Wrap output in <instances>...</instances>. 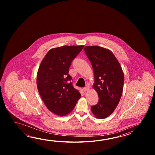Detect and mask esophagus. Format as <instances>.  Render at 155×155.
<instances>
[{
    "label": "esophagus",
    "mask_w": 155,
    "mask_h": 155,
    "mask_svg": "<svg viewBox=\"0 0 155 155\" xmlns=\"http://www.w3.org/2000/svg\"><path fill=\"white\" fill-rule=\"evenodd\" d=\"M89 89H90V87H89V85H86L85 87L84 88V91H88L89 90Z\"/></svg>",
    "instance_id": "esophagus-1"
}]
</instances>
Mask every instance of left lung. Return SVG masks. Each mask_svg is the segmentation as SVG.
<instances>
[{
    "mask_svg": "<svg viewBox=\"0 0 155 155\" xmlns=\"http://www.w3.org/2000/svg\"><path fill=\"white\" fill-rule=\"evenodd\" d=\"M84 50L92 65L94 74L92 87L99 99L91 110L96 118L105 119L115 111L121 97L124 72L111 50L97 45L85 46Z\"/></svg>",
    "mask_w": 155,
    "mask_h": 155,
    "instance_id": "1",
    "label": "left lung"
}]
</instances>
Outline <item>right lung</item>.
<instances>
[{
  "label": "right lung",
  "mask_w": 155,
  "mask_h": 155,
  "mask_svg": "<svg viewBox=\"0 0 155 155\" xmlns=\"http://www.w3.org/2000/svg\"><path fill=\"white\" fill-rule=\"evenodd\" d=\"M84 45L60 46L50 50L42 60L37 73L36 85L48 109L64 116L73 110L81 97L74 88L69 69L71 62Z\"/></svg>",
  "instance_id": "right-lung-1"
}]
</instances>
